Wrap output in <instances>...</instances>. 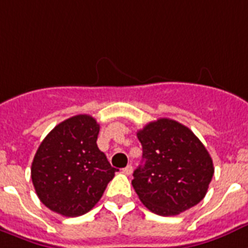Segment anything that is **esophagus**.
I'll return each instance as SVG.
<instances>
[{
    "label": "esophagus",
    "mask_w": 248,
    "mask_h": 248,
    "mask_svg": "<svg viewBox=\"0 0 248 248\" xmlns=\"http://www.w3.org/2000/svg\"><path fill=\"white\" fill-rule=\"evenodd\" d=\"M132 172H133V167L130 166H126L125 168H123V173H125V174H128V176H129V174H132Z\"/></svg>",
    "instance_id": "esophagus-1"
}]
</instances>
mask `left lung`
Returning <instances> with one entry per match:
<instances>
[{
	"mask_svg": "<svg viewBox=\"0 0 248 248\" xmlns=\"http://www.w3.org/2000/svg\"><path fill=\"white\" fill-rule=\"evenodd\" d=\"M137 137L143 164L134 170L132 185L140 201L160 216H174L201 202L215 170L199 138L167 118L149 123Z\"/></svg>",
	"mask_w": 248,
	"mask_h": 248,
	"instance_id": "8db88e82",
	"label": "left lung"
}]
</instances>
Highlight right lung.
<instances>
[{
	"label": "right lung",
	"instance_id": "1",
	"mask_svg": "<svg viewBox=\"0 0 248 248\" xmlns=\"http://www.w3.org/2000/svg\"><path fill=\"white\" fill-rule=\"evenodd\" d=\"M99 124L76 115L55 126L34 155L31 177L37 197L53 212L76 217L89 212L116 168L98 149Z\"/></svg>",
	"mask_w": 248,
	"mask_h": 248
}]
</instances>
